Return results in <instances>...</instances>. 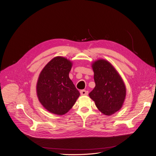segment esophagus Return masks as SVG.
Instances as JSON below:
<instances>
[{"mask_svg":"<svg viewBox=\"0 0 156 156\" xmlns=\"http://www.w3.org/2000/svg\"><path fill=\"white\" fill-rule=\"evenodd\" d=\"M80 94H81V95H88V91L84 90H82L80 91Z\"/></svg>","mask_w":156,"mask_h":156,"instance_id":"obj_1","label":"esophagus"}]
</instances>
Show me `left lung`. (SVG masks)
<instances>
[{
  "label": "left lung",
  "instance_id": "8db88e82",
  "mask_svg": "<svg viewBox=\"0 0 156 156\" xmlns=\"http://www.w3.org/2000/svg\"><path fill=\"white\" fill-rule=\"evenodd\" d=\"M92 67L96 86L89 96L102 113L111 115L119 110L124 103L126 92L124 82L115 68L106 60H97Z\"/></svg>",
  "mask_w": 156,
  "mask_h": 156
}]
</instances>
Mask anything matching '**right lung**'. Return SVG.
Segmentation results:
<instances>
[{"instance_id": "right-lung-1", "label": "right lung", "mask_w": 156, "mask_h": 156, "mask_svg": "<svg viewBox=\"0 0 156 156\" xmlns=\"http://www.w3.org/2000/svg\"><path fill=\"white\" fill-rule=\"evenodd\" d=\"M72 66L66 58L57 56L48 62L40 74L37 84L38 100L53 114H65L80 96V92L69 78Z\"/></svg>"}]
</instances>
